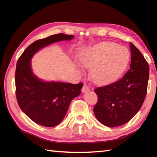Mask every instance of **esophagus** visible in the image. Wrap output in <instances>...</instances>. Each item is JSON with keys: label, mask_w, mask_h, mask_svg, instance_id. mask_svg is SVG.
<instances>
[{"label": "esophagus", "mask_w": 157, "mask_h": 157, "mask_svg": "<svg viewBox=\"0 0 157 157\" xmlns=\"http://www.w3.org/2000/svg\"><path fill=\"white\" fill-rule=\"evenodd\" d=\"M89 90H90V88L88 87V86L87 85H86V84H84V86H83V87H82V92L83 93L87 92H88Z\"/></svg>", "instance_id": "obj_1"}]
</instances>
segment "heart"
I'll return each mask as SVG.
<instances>
[{"label":"heart","mask_w":157,"mask_h":157,"mask_svg":"<svg viewBox=\"0 0 157 157\" xmlns=\"http://www.w3.org/2000/svg\"><path fill=\"white\" fill-rule=\"evenodd\" d=\"M128 61V53L122 46L112 42H101L88 48L81 56V64L92 68L90 78L96 84H105L114 81Z\"/></svg>","instance_id":"b5f03b06"}]
</instances>
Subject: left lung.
<instances>
[{
    "instance_id": "left-lung-1",
    "label": "left lung",
    "mask_w": 157,
    "mask_h": 157,
    "mask_svg": "<svg viewBox=\"0 0 157 157\" xmlns=\"http://www.w3.org/2000/svg\"><path fill=\"white\" fill-rule=\"evenodd\" d=\"M129 46L130 69L118 81L94 89L98 96L94 115L102 124L110 128L129 121L142 107L147 93L148 63L132 42Z\"/></svg>"
}]
</instances>
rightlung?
Listing matches in <instances>:
<instances>
[{
	"label": "right lung",
	"instance_id": "obj_1",
	"mask_svg": "<svg viewBox=\"0 0 157 157\" xmlns=\"http://www.w3.org/2000/svg\"><path fill=\"white\" fill-rule=\"evenodd\" d=\"M73 35L58 34L33 42L20 56L16 65V98L21 111L33 121L55 127L65 117L72 99L81 93L82 83L44 82L33 73L31 59L36 52L55 42L69 40Z\"/></svg>",
	"mask_w": 157,
	"mask_h": 157
}]
</instances>
